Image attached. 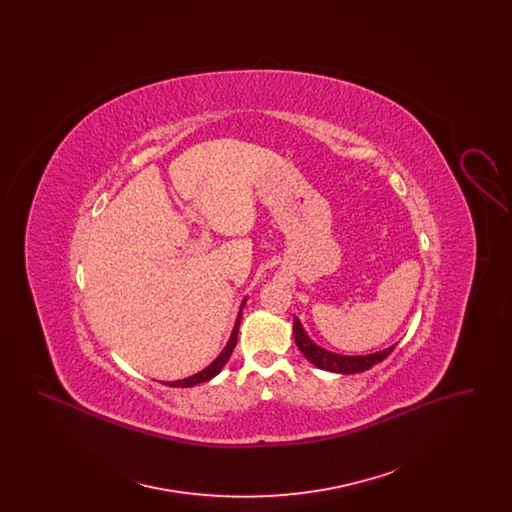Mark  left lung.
I'll return each mask as SVG.
<instances>
[{
  "instance_id": "left-lung-1",
  "label": "left lung",
  "mask_w": 512,
  "mask_h": 512,
  "mask_svg": "<svg viewBox=\"0 0 512 512\" xmlns=\"http://www.w3.org/2000/svg\"><path fill=\"white\" fill-rule=\"evenodd\" d=\"M293 338L297 347L301 349V353L313 363V365L322 368V370H330V372H340V374H355V372H363L368 370L378 363H382L391 351L395 349V345H391L384 351H378V353H372V355H359V357H349V355H336V353H330L322 347H318L315 341L311 340L301 322L297 318H293Z\"/></svg>"
}]
</instances>
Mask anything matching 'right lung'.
I'll use <instances>...</instances> for the list:
<instances>
[{
    "mask_svg": "<svg viewBox=\"0 0 512 512\" xmlns=\"http://www.w3.org/2000/svg\"><path fill=\"white\" fill-rule=\"evenodd\" d=\"M244 305L245 301L242 303V307H244ZM240 320H242V311H240V315H238L236 326H234V330H232V336H230V340L226 343V347L222 349V353H220L219 357H217L211 365L207 366L205 370L197 372L194 376H190V378H184V380H178V382H169L167 386H174V388H192L195 384H203V382L211 380L213 376H217L220 370H222V366L226 365V361L230 359V355H232L234 347H236V341H238V330H240Z\"/></svg>",
    "mask_w": 512,
    "mask_h": 512,
    "instance_id": "obj_1",
    "label": "right lung"
}]
</instances>
